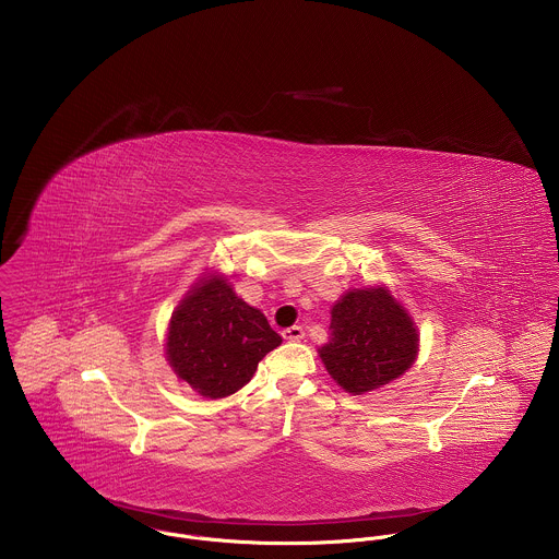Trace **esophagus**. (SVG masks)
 I'll use <instances>...</instances> for the list:
<instances>
[{"label": "esophagus", "instance_id": "esophagus-1", "mask_svg": "<svg viewBox=\"0 0 559 559\" xmlns=\"http://www.w3.org/2000/svg\"><path fill=\"white\" fill-rule=\"evenodd\" d=\"M282 335H284V340H288V342H299V340L306 337V329H304L301 324H293V326L284 329Z\"/></svg>", "mask_w": 559, "mask_h": 559}]
</instances>
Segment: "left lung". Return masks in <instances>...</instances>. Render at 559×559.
<instances>
[{
	"mask_svg": "<svg viewBox=\"0 0 559 559\" xmlns=\"http://www.w3.org/2000/svg\"><path fill=\"white\" fill-rule=\"evenodd\" d=\"M417 340L413 320L385 288L350 290L331 310L320 359L340 388L359 396L404 374L415 361Z\"/></svg>",
	"mask_w": 559,
	"mask_h": 559,
	"instance_id": "left-lung-1",
	"label": "left lung"
}]
</instances>
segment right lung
<instances>
[{
  "label": "right lung",
  "instance_id": "add662e5",
  "mask_svg": "<svg viewBox=\"0 0 559 559\" xmlns=\"http://www.w3.org/2000/svg\"><path fill=\"white\" fill-rule=\"evenodd\" d=\"M280 344L282 337L264 314L213 275L176 308L167 333V361L198 394L224 399L249 383L260 359Z\"/></svg>",
  "mask_w": 559,
  "mask_h": 559
}]
</instances>
